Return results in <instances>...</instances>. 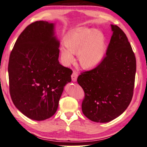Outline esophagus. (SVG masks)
Returning <instances> with one entry per match:
<instances>
[{"label":"esophagus","mask_w":147,"mask_h":147,"mask_svg":"<svg viewBox=\"0 0 147 147\" xmlns=\"http://www.w3.org/2000/svg\"><path fill=\"white\" fill-rule=\"evenodd\" d=\"M77 77H78L77 73H76V72H75V71H73V73L71 75L72 80H73V82H76V80H77Z\"/></svg>","instance_id":"esophagus-1"}]
</instances>
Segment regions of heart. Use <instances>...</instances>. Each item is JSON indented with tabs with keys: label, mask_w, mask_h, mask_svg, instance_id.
<instances>
[{
	"label": "heart",
	"mask_w": 147,
	"mask_h": 147,
	"mask_svg": "<svg viewBox=\"0 0 147 147\" xmlns=\"http://www.w3.org/2000/svg\"><path fill=\"white\" fill-rule=\"evenodd\" d=\"M65 43L67 48L61 47V52L65 63L73 61V53H78V60L82 67L92 69L100 63L104 57V36L96 29L86 27L76 28L67 35Z\"/></svg>",
	"instance_id": "1"
}]
</instances>
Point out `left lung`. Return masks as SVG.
I'll use <instances>...</instances> for the list:
<instances>
[{"label":"left lung","mask_w":147,"mask_h":147,"mask_svg":"<svg viewBox=\"0 0 147 147\" xmlns=\"http://www.w3.org/2000/svg\"><path fill=\"white\" fill-rule=\"evenodd\" d=\"M106 56L96 68L82 73L77 82L84 92L83 114L96 123H108L123 114L133 98L136 58L126 34L111 24Z\"/></svg>","instance_id":"1"}]
</instances>
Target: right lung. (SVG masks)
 I'll return each mask as SVG.
<instances>
[{"label": "right lung", "instance_id": "add662e5", "mask_svg": "<svg viewBox=\"0 0 147 147\" xmlns=\"http://www.w3.org/2000/svg\"><path fill=\"white\" fill-rule=\"evenodd\" d=\"M55 24L36 21L16 40L8 67L10 94L26 117L43 121L55 115L73 71L59 63L60 42Z\"/></svg>", "mask_w": 147, "mask_h": 147}]
</instances>
